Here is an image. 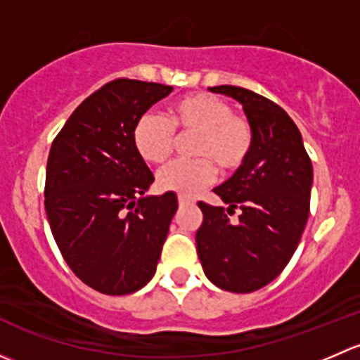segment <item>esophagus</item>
<instances>
[{
  "label": "esophagus",
  "instance_id": "esophagus-1",
  "mask_svg": "<svg viewBox=\"0 0 360 360\" xmlns=\"http://www.w3.org/2000/svg\"><path fill=\"white\" fill-rule=\"evenodd\" d=\"M177 200H179V205L183 207V205H193V200H191V198H188V197H183V195H179V198H177Z\"/></svg>",
  "mask_w": 360,
  "mask_h": 360
}]
</instances>
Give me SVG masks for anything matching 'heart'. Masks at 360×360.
<instances>
[{"mask_svg":"<svg viewBox=\"0 0 360 360\" xmlns=\"http://www.w3.org/2000/svg\"><path fill=\"white\" fill-rule=\"evenodd\" d=\"M169 127L157 112H144L136 122L132 141L136 151L150 163L163 162L179 136H197L191 155L197 160H176L158 170L162 190L193 197L216 179V167L224 174L237 172L252 150V129L230 104L210 94H195L174 103L169 110Z\"/></svg>","mask_w":360,"mask_h":360,"instance_id":"1","label":"heart"}]
</instances>
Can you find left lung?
<instances>
[{"label": "left lung", "instance_id": "obj_1", "mask_svg": "<svg viewBox=\"0 0 360 360\" xmlns=\"http://www.w3.org/2000/svg\"><path fill=\"white\" fill-rule=\"evenodd\" d=\"M244 108L252 150L216 195L226 203L198 202L203 214L197 252L203 274L230 292H252L281 275L292 257L310 212L314 169L289 115L266 97L233 85L210 86ZM241 210L231 224L228 213Z\"/></svg>", "mask_w": 360, "mask_h": 360}]
</instances>
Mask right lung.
I'll list each match as a JSON object with an SVG mask.
<instances>
[{"instance_id":"obj_1","label":"right lung","mask_w":360,"mask_h":360,"mask_svg":"<svg viewBox=\"0 0 360 360\" xmlns=\"http://www.w3.org/2000/svg\"><path fill=\"white\" fill-rule=\"evenodd\" d=\"M172 86L115 79L86 97L56 137L46 162L45 210L72 274L123 296L153 278L177 197L144 195L155 177L132 130Z\"/></svg>"}]
</instances>
